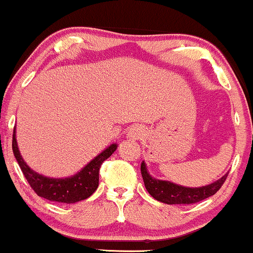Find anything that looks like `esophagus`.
Masks as SVG:
<instances>
[{
    "label": "esophagus",
    "instance_id": "34e87169",
    "mask_svg": "<svg viewBox=\"0 0 253 253\" xmlns=\"http://www.w3.org/2000/svg\"><path fill=\"white\" fill-rule=\"evenodd\" d=\"M145 134V128L141 126V125H134V126H132L130 128L128 129V138L130 139H134V140H138V139H141V136Z\"/></svg>",
    "mask_w": 253,
    "mask_h": 253
}]
</instances>
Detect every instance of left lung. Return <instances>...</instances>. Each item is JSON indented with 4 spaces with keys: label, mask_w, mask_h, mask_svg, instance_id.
Segmentation results:
<instances>
[{
    "label": "left lung",
    "mask_w": 253,
    "mask_h": 253,
    "mask_svg": "<svg viewBox=\"0 0 253 253\" xmlns=\"http://www.w3.org/2000/svg\"><path fill=\"white\" fill-rule=\"evenodd\" d=\"M141 175L144 179V184L147 192L151 194L154 199L158 202L169 204V205H176V204H182V205H188V204H196L198 202L206 199V198L213 196L217 193L223 184L226 180L227 174L226 173L224 176L217 181L212 182L208 186L203 187H184L179 186V185L173 184L171 181L159 180V179L153 178L147 172L145 163H141Z\"/></svg>",
    "instance_id": "obj_1"
}]
</instances>
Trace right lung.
Listing matches in <instances>:
<instances>
[{
  "label": "right lung",
  "mask_w": 253,
  "mask_h": 253,
  "mask_svg": "<svg viewBox=\"0 0 253 253\" xmlns=\"http://www.w3.org/2000/svg\"><path fill=\"white\" fill-rule=\"evenodd\" d=\"M117 147L118 146L115 144L111 145L108 148L101 152L99 156L94 158L80 172L73 176L63 179L48 178V176L39 174V173L33 171L24 163L16 144L15 127L13 132V152L24 178L27 179L30 187L34 190V192L38 196L56 203L73 204L87 199L92 196L99 186L100 167H101L103 161L108 159L114 153Z\"/></svg>",
  "instance_id": "obj_1"
}]
</instances>
